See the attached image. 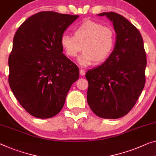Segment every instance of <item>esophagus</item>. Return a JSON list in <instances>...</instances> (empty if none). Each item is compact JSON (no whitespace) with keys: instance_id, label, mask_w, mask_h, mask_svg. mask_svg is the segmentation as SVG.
<instances>
[{"instance_id":"34e87169","label":"esophagus","mask_w":156,"mask_h":156,"mask_svg":"<svg viewBox=\"0 0 156 156\" xmlns=\"http://www.w3.org/2000/svg\"><path fill=\"white\" fill-rule=\"evenodd\" d=\"M80 75H81L83 76V75H85L86 71H85L84 70H83V69H81L80 71Z\"/></svg>"}]
</instances>
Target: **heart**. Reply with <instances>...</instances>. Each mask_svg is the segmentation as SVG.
I'll return each instance as SVG.
<instances>
[{"mask_svg":"<svg viewBox=\"0 0 156 156\" xmlns=\"http://www.w3.org/2000/svg\"><path fill=\"white\" fill-rule=\"evenodd\" d=\"M75 36L64 34L61 44L68 56L74 58L82 50L78 63L87 67L104 62L113 50L116 36L112 28L93 21H86L75 28Z\"/></svg>","mask_w":156,"mask_h":156,"instance_id":"heart-1","label":"heart"}]
</instances>
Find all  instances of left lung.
Instances as JSON below:
<instances>
[{"label": "left lung", "instance_id": "8db88e82", "mask_svg": "<svg viewBox=\"0 0 156 156\" xmlns=\"http://www.w3.org/2000/svg\"><path fill=\"white\" fill-rule=\"evenodd\" d=\"M98 16L113 23L116 39L106 61L86 73L87 102L98 116L116 119L130 111L142 92L147 56L140 32L127 19L112 12Z\"/></svg>", "mask_w": 156, "mask_h": 156}]
</instances>
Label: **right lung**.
I'll return each instance as SVG.
<instances>
[{"mask_svg": "<svg viewBox=\"0 0 156 156\" xmlns=\"http://www.w3.org/2000/svg\"><path fill=\"white\" fill-rule=\"evenodd\" d=\"M79 15L40 12L28 18L14 35L9 56V84L20 105L39 119L63 108L78 80L76 65L63 54L61 37Z\"/></svg>", "mask_w": 156, "mask_h": 156, "instance_id": "right-lung-1", "label": "right lung"}]
</instances>
